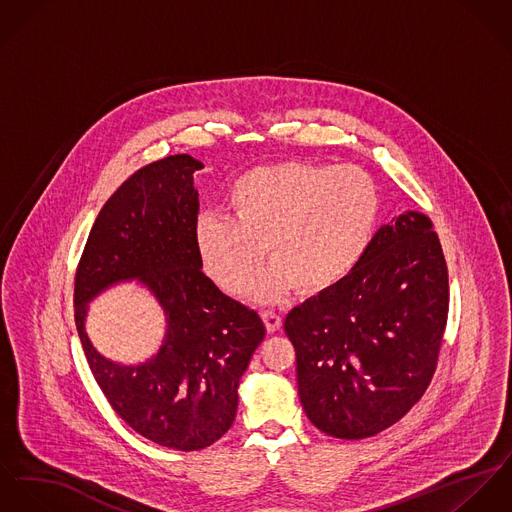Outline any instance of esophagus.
<instances>
[{"instance_id": "1", "label": "esophagus", "mask_w": 512, "mask_h": 512, "mask_svg": "<svg viewBox=\"0 0 512 512\" xmlns=\"http://www.w3.org/2000/svg\"><path fill=\"white\" fill-rule=\"evenodd\" d=\"M261 318H263V322H265V328H267V332H269V334H275V332H279V330H281V326H283V318H281L279 314L271 312V310L263 312V314H261Z\"/></svg>"}]
</instances>
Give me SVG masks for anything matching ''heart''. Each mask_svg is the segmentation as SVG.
I'll use <instances>...</instances> for the list:
<instances>
[{
    "label": "heart",
    "mask_w": 512,
    "mask_h": 512,
    "mask_svg": "<svg viewBox=\"0 0 512 512\" xmlns=\"http://www.w3.org/2000/svg\"><path fill=\"white\" fill-rule=\"evenodd\" d=\"M226 206L228 220L208 214L194 226L202 271L224 292L243 294L265 247L273 265L253 296L275 302L292 288L316 296L345 281L373 241L381 200L359 167L290 161L237 176Z\"/></svg>",
    "instance_id": "b5f03b06"
}]
</instances>
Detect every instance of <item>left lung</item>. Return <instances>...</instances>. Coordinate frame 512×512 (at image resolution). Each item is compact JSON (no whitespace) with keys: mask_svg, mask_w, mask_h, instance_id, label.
I'll list each match as a JSON object with an SVG mask.
<instances>
[{"mask_svg":"<svg viewBox=\"0 0 512 512\" xmlns=\"http://www.w3.org/2000/svg\"><path fill=\"white\" fill-rule=\"evenodd\" d=\"M448 300V267L430 218L408 210L381 226L345 281L284 320L310 422L341 440L398 422L432 381Z\"/></svg>","mask_w":512,"mask_h":512,"instance_id":"1","label":"left lung"}]
</instances>
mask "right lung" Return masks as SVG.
Instances as JSON below:
<instances>
[{
  "instance_id": "1",
  "label": "right lung",
  "mask_w": 512,
  "mask_h": 512,
  "mask_svg": "<svg viewBox=\"0 0 512 512\" xmlns=\"http://www.w3.org/2000/svg\"><path fill=\"white\" fill-rule=\"evenodd\" d=\"M190 155H172L127 178L100 210L76 279L74 320L88 365L119 418L143 438L178 452L218 442L235 420L237 389L265 338L255 310L226 296L194 247L198 192ZM139 282L168 328L147 362L123 366L87 338L89 302L115 283Z\"/></svg>"
}]
</instances>
